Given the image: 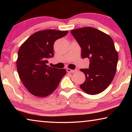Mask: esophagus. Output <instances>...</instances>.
Segmentation results:
<instances>
[{
    "label": "esophagus",
    "instance_id": "obj_1",
    "mask_svg": "<svg viewBox=\"0 0 132 132\" xmlns=\"http://www.w3.org/2000/svg\"><path fill=\"white\" fill-rule=\"evenodd\" d=\"M66 71H67V72H68V73H74L76 70H71V69H67Z\"/></svg>",
    "mask_w": 132,
    "mask_h": 132
}]
</instances>
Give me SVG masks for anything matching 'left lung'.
<instances>
[{"mask_svg": "<svg viewBox=\"0 0 132 132\" xmlns=\"http://www.w3.org/2000/svg\"><path fill=\"white\" fill-rule=\"evenodd\" d=\"M81 48V57L90 59L88 69H81L86 76L80 86L88 94L102 92L112 81L117 70L118 54L113 39L97 29L83 27L71 31Z\"/></svg>", "mask_w": 132, "mask_h": 132, "instance_id": "left-lung-1", "label": "left lung"}]
</instances>
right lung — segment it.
Listing matches in <instances>:
<instances>
[{"mask_svg": "<svg viewBox=\"0 0 132 132\" xmlns=\"http://www.w3.org/2000/svg\"><path fill=\"white\" fill-rule=\"evenodd\" d=\"M68 33V31H39L21 45L16 61L17 72L24 86L32 95L45 97L51 94L66 75L64 69L51 68L47 63L49 58L54 55L56 40Z\"/></svg>", "mask_w": 132, "mask_h": 132, "instance_id": "1", "label": "right lung"}]
</instances>
